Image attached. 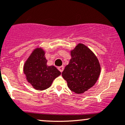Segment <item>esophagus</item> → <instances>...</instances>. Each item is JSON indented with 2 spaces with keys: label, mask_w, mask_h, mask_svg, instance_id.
Masks as SVG:
<instances>
[{
  "label": "esophagus",
  "mask_w": 125,
  "mask_h": 125,
  "mask_svg": "<svg viewBox=\"0 0 125 125\" xmlns=\"http://www.w3.org/2000/svg\"><path fill=\"white\" fill-rule=\"evenodd\" d=\"M58 69L59 70V71L61 72H62L63 71V69H64V67L63 66H61L58 67Z\"/></svg>",
  "instance_id": "34e87169"
}]
</instances>
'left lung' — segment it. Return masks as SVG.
Returning a JSON list of instances; mask_svg holds the SVG:
<instances>
[{"label":"left lung","instance_id":"obj_1","mask_svg":"<svg viewBox=\"0 0 125 125\" xmlns=\"http://www.w3.org/2000/svg\"><path fill=\"white\" fill-rule=\"evenodd\" d=\"M71 59L62 75L67 86L75 94L87 91L96 83L100 73L97 57L86 46L79 43L71 51Z\"/></svg>","mask_w":125,"mask_h":125}]
</instances>
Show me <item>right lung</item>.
Returning a JSON list of instances; mask_svg holds the SVG:
<instances>
[{
    "instance_id": "obj_1",
    "label": "right lung",
    "mask_w": 125,
    "mask_h": 125,
    "mask_svg": "<svg viewBox=\"0 0 125 125\" xmlns=\"http://www.w3.org/2000/svg\"><path fill=\"white\" fill-rule=\"evenodd\" d=\"M44 54L43 49L36 48L23 66L26 80L36 90H43L49 88L54 79L61 74L54 66L47 65Z\"/></svg>"
}]
</instances>
